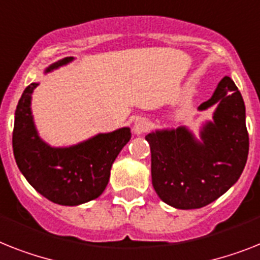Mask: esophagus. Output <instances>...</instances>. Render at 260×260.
Masks as SVG:
<instances>
[{"instance_id": "34e87169", "label": "esophagus", "mask_w": 260, "mask_h": 260, "mask_svg": "<svg viewBox=\"0 0 260 260\" xmlns=\"http://www.w3.org/2000/svg\"><path fill=\"white\" fill-rule=\"evenodd\" d=\"M150 127V122L146 118H137L133 125V133L135 135H142L145 134Z\"/></svg>"}]
</instances>
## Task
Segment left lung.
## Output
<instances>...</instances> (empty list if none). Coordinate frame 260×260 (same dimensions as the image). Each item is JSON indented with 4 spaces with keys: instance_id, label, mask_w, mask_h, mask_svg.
<instances>
[{
    "instance_id": "8db88e82",
    "label": "left lung",
    "mask_w": 260,
    "mask_h": 260,
    "mask_svg": "<svg viewBox=\"0 0 260 260\" xmlns=\"http://www.w3.org/2000/svg\"><path fill=\"white\" fill-rule=\"evenodd\" d=\"M214 107L199 138L187 126L156 128L146 135L151 150L153 187L175 209H201L237 183L248 155L246 107L237 85L223 77L199 111Z\"/></svg>"
}]
</instances>
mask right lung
Segmentation results:
<instances>
[{"label":"right lung","mask_w":260,"mask_h":260,"mask_svg":"<svg viewBox=\"0 0 260 260\" xmlns=\"http://www.w3.org/2000/svg\"><path fill=\"white\" fill-rule=\"evenodd\" d=\"M74 61L65 57L45 69V74ZM38 83H30L19 98L14 115L13 153L26 181L53 203L78 206L98 198L106 188L111 166L132 138L130 127L100 133L65 147H54L38 134L31 113V95Z\"/></svg>","instance_id":"obj_1"}]
</instances>
